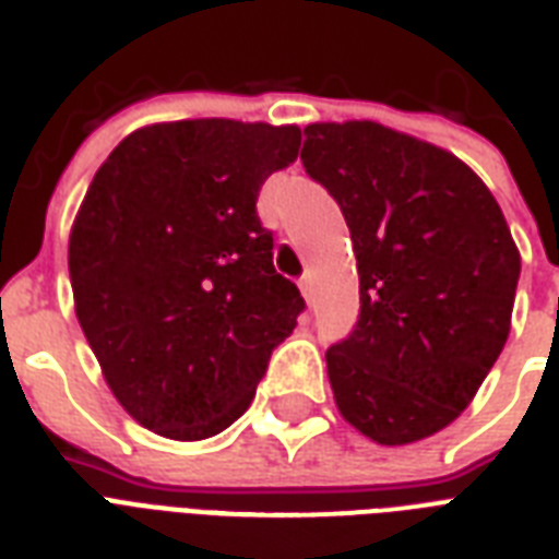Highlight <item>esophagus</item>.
Listing matches in <instances>:
<instances>
[{"mask_svg":"<svg viewBox=\"0 0 559 559\" xmlns=\"http://www.w3.org/2000/svg\"><path fill=\"white\" fill-rule=\"evenodd\" d=\"M298 287H301V296L310 301V296H313V284H310V275H305V278L298 281Z\"/></svg>","mask_w":559,"mask_h":559,"instance_id":"esophagus-1","label":"esophagus"}]
</instances>
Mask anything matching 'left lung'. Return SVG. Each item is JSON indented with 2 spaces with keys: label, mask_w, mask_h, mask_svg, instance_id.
I'll return each mask as SVG.
<instances>
[{
  "label": "left lung",
  "mask_w": 559,
  "mask_h": 559,
  "mask_svg": "<svg viewBox=\"0 0 559 559\" xmlns=\"http://www.w3.org/2000/svg\"><path fill=\"white\" fill-rule=\"evenodd\" d=\"M301 162L357 254V328L328 348L342 417L385 447L441 432L511 333L520 249L499 202L452 153L377 121L305 127Z\"/></svg>",
  "instance_id": "8db88e82"
}]
</instances>
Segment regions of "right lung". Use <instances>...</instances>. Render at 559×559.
Here are the masks:
<instances>
[{"label": "right lung", "mask_w": 559, "mask_h": 559, "mask_svg": "<svg viewBox=\"0 0 559 559\" xmlns=\"http://www.w3.org/2000/svg\"><path fill=\"white\" fill-rule=\"evenodd\" d=\"M298 144V127L170 121L127 135L92 179L69 237L74 313L144 429L223 432L296 328L305 298L272 266L254 202Z\"/></svg>", "instance_id": "add662e5"}]
</instances>
